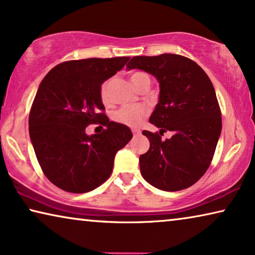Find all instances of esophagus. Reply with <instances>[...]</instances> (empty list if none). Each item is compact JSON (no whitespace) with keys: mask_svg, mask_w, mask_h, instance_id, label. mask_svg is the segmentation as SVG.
<instances>
[{"mask_svg":"<svg viewBox=\"0 0 255 255\" xmlns=\"http://www.w3.org/2000/svg\"><path fill=\"white\" fill-rule=\"evenodd\" d=\"M132 135H134V136H139L140 135V130H139V129H132Z\"/></svg>","mask_w":255,"mask_h":255,"instance_id":"34e87169","label":"esophagus"}]
</instances>
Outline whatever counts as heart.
I'll return each mask as SVG.
<instances>
[{"instance_id":"obj_1","label":"heart","mask_w":255,"mask_h":255,"mask_svg":"<svg viewBox=\"0 0 255 255\" xmlns=\"http://www.w3.org/2000/svg\"><path fill=\"white\" fill-rule=\"evenodd\" d=\"M149 79V77L143 72H135L130 75V82L135 88H137L138 85L143 80ZM101 98L102 101L106 103L109 101V93H108V82H104L101 87ZM147 109L143 105H125L120 108L113 115V120L117 121L121 125L128 127H137L142 124L144 118L147 116Z\"/></svg>"}]
</instances>
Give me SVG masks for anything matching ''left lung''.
I'll return each instance as SVG.
<instances>
[{
  "label": "left lung",
  "instance_id": "left-lung-1",
  "mask_svg": "<svg viewBox=\"0 0 255 255\" xmlns=\"http://www.w3.org/2000/svg\"><path fill=\"white\" fill-rule=\"evenodd\" d=\"M138 68L158 80L159 102L150 123L159 132L143 130L150 149L139 155L140 174L164 191H178L195 184L206 173L221 134L222 119L210 78L198 64L174 54L136 56L127 70ZM166 130L170 139L161 140Z\"/></svg>",
  "mask_w": 255,
  "mask_h": 255
}]
</instances>
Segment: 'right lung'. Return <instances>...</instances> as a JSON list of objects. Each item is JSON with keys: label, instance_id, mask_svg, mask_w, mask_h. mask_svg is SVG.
I'll return each instance as SVG.
<instances>
[{"label": "right lung", "instance_id": "1", "mask_svg": "<svg viewBox=\"0 0 255 255\" xmlns=\"http://www.w3.org/2000/svg\"><path fill=\"white\" fill-rule=\"evenodd\" d=\"M128 60H68L41 81L29 112V137L44 175L59 189L85 193L100 187L111 175L117 152L131 139L130 129L103 113L101 98L102 83ZM90 123L106 129L87 135Z\"/></svg>", "mask_w": 255, "mask_h": 255}]
</instances>
